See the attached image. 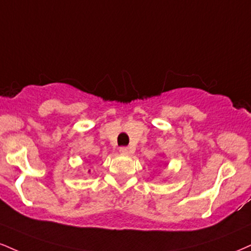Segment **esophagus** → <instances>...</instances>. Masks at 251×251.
<instances>
[{"instance_id": "esophagus-1", "label": "esophagus", "mask_w": 251, "mask_h": 251, "mask_svg": "<svg viewBox=\"0 0 251 251\" xmlns=\"http://www.w3.org/2000/svg\"><path fill=\"white\" fill-rule=\"evenodd\" d=\"M119 152L122 153V154H129V153H131V149H129V147L123 146L119 149Z\"/></svg>"}]
</instances>
